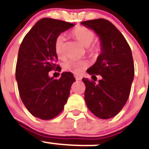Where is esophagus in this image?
Listing matches in <instances>:
<instances>
[{
    "mask_svg": "<svg viewBox=\"0 0 149 149\" xmlns=\"http://www.w3.org/2000/svg\"><path fill=\"white\" fill-rule=\"evenodd\" d=\"M74 77H75V79L77 81H80V80H81L82 77L81 76H78V75H74Z\"/></svg>",
    "mask_w": 149,
    "mask_h": 149,
    "instance_id": "34e87169",
    "label": "esophagus"
}]
</instances>
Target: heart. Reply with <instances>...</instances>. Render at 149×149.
I'll return each instance as SVG.
<instances>
[{
	"mask_svg": "<svg viewBox=\"0 0 149 149\" xmlns=\"http://www.w3.org/2000/svg\"><path fill=\"white\" fill-rule=\"evenodd\" d=\"M74 37L82 44L84 46H88V52L91 55H97L100 51L98 44H91L95 39V33L93 30L84 26H77L72 32ZM65 36L59 35L55 41V52L58 58H64L65 57ZM89 64L85 60L70 59L65 61L63 65L64 70L71 72L74 74H80L87 68Z\"/></svg>",
	"mask_w": 149,
	"mask_h": 149,
	"instance_id": "b5f03b06",
	"label": "heart"
}]
</instances>
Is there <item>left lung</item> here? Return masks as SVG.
<instances>
[{
	"instance_id": "obj_1",
	"label": "left lung",
	"mask_w": 149,
	"mask_h": 149,
	"mask_svg": "<svg viewBox=\"0 0 149 149\" xmlns=\"http://www.w3.org/2000/svg\"><path fill=\"white\" fill-rule=\"evenodd\" d=\"M81 24L94 29L100 36L101 53L94 65L87 70L99 83L82 78L85 84L87 107L97 117L110 119L117 115L130 96L133 81L134 62L130 45L123 35L107 19H91Z\"/></svg>"
}]
</instances>
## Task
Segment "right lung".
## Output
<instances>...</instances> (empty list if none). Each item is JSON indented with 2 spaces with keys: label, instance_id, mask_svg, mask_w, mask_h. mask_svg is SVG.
Here are the masks:
<instances>
[{
  "label": "right lung",
  "instance_id": "add662e5",
  "mask_svg": "<svg viewBox=\"0 0 149 149\" xmlns=\"http://www.w3.org/2000/svg\"><path fill=\"white\" fill-rule=\"evenodd\" d=\"M74 26L59 19H41L28 32L19 46L16 65L19 96L29 113L41 120H52L60 114L75 81L72 72H63L59 79L49 76L52 70L61 71L55 64V39Z\"/></svg>",
  "mask_w": 149,
  "mask_h": 149
}]
</instances>
